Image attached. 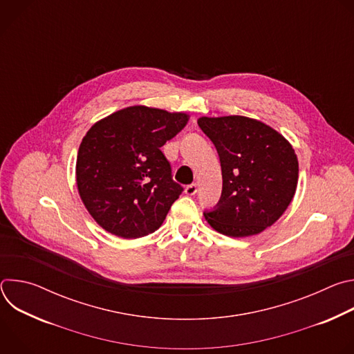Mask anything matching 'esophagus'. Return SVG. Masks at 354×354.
Here are the masks:
<instances>
[{"label":"esophagus","mask_w":354,"mask_h":354,"mask_svg":"<svg viewBox=\"0 0 354 354\" xmlns=\"http://www.w3.org/2000/svg\"><path fill=\"white\" fill-rule=\"evenodd\" d=\"M185 193H186L187 196H194V194L197 193V185H196V183L187 185V186L185 187Z\"/></svg>","instance_id":"1"}]
</instances>
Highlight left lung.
Listing matches in <instances>:
<instances>
[{"label": "left lung", "instance_id": "left-lung-1", "mask_svg": "<svg viewBox=\"0 0 354 354\" xmlns=\"http://www.w3.org/2000/svg\"><path fill=\"white\" fill-rule=\"evenodd\" d=\"M221 162L217 209L205 213L217 232L243 238L273 225L287 210L298 182L292 145L261 120L245 116L198 118Z\"/></svg>", "mask_w": 354, "mask_h": 354}]
</instances>
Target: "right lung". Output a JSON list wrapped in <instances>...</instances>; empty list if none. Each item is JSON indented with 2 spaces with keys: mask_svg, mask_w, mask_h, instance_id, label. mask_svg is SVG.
<instances>
[{
  "mask_svg": "<svg viewBox=\"0 0 354 354\" xmlns=\"http://www.w3.org/2000/svg\"><path fill=\"white\" fill-rule=\"evenodd\" d=\"M189 122L183 112L142 105L97 120L84 136L75 165L80 197L105 231L136 239L156 232L183 187L160 149Z\"/></svg>",
  "mask_w": 354,
  "mask_h": 354,
  "instance_id": "right-lung-1",
  "label": "right lung"
}]
</instances>
